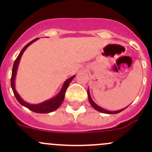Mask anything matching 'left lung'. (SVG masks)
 Here are the masks:
<instances>
[{"label": "left lung", "instance_id": "left-lung-1", "mask_svg": "<svg viewBox=\"0 0 152 152\" xmlns=\"http://www.w3.org/2000/svg\"><path fill=\"white\" fill-rule=\"evenodd\" d=\"M87 96H88L89 102H90V104H91L92 107H93V108H94L96 110H97V111L100 112V113H106V114H117V113H121V112L123 111V110H125V109L127 107H125V108L121 109V110H117V111H109V110H105V109L102 108V107H99V105H97L96 103H95L94 102H93V99H92V98H91V96H90V90H89V88L87 89Z\"/></svg>", "mask_w": 152, "mask_h": 152}]
</instances>
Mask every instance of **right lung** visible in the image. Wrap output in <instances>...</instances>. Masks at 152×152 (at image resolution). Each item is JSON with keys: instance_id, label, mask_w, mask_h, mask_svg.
Returning <instances> with one entry per match:
<instances>
[{"instance_id": "add662e5", "label": "right lung", "mask_w": 152, "mask_h": 152, "mask_svg": "<svg viewBox=\"0 0 152 152\" xmlns=\"http://www.w3.org/2000/svg\"><path fill=\"white\" fill-rule=\"evenodd\" d=\"M38 39H39V38H37V39H34V40L31 41L30 42H28V43L22 49L20 53H19L18 56L17 57V59H15V62H14L13 67H12V78H11V87H12V90H13V93L14 94H15V98H16L18 102H19L21 105L24 106L25 107L29 109V110H31L32 112H34V113H51V112L55 111L56 110H57V109L60 107V105L62 104V103L64 101V99H65V93H66L67 88L68 87V86L70 85V82H71V81L73 79V78L75 77V75L74 76H71V77H70L69 79H67V80L65 81V83L63 84V86H62V89H61L60 91H59V93H58L56 96L52 98V99H48V100L47 101H45V102H42V103L37 104H31L27 103V102H26L25 101H23V99L20 97V96L18 94L16 89H15V79H16L17 71H18V66H19L21 56H22L23 52L26 50L27 48H28L31 44H32L34 42L37 40Z\"/></svg>"}]
</instances>
